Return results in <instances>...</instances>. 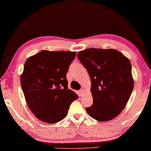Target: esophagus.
I'll list each match as a JSON object with an SVG mask.
<instances>
[{"label":"esophagus","instance_id":"1","mask_svg":"<svg viewBox=\"0 0 151 151\" xmlns=\"http://www.w3.org/2000/svg\"><path fill=\"white\" fill-rule=\"evenodd\" d=\"M85 90L84 89H83V88H81V89H80L79 90V96H82L83 94V93H84V91Z\"/></svg>","mask_w":151,"mask_h":151}]
</instances>
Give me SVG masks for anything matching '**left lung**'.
Here are the masks:
<instances>
[{
  "label": "left lung",
  "mask_w": 151,
  "mask_h": 151,
  "mask_svg": "<svg viewBox=\"0 0 151 151\" xmlns=\"http://www.w3.org/2000/svg\"><path fill=\"white\" fill-rule=\"evenodd\" d=\"M77 56L92 83L93 104L86 107L87 112L98 121L116 117L124 109L134 88L130 60L113 49H87Z\"/></svg>",
  "instance_id": "8db88e82"
}]
</instances>
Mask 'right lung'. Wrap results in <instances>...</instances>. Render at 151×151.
<instances>
[{
	"mask_svg": "<svg viewBox=\"0 0 151 151\" xmlns=\"http://www.w3.org/2000/svg\"><path fill=\"white\" fill-rule=\"evenodd\" d=\"M76 52L44 50L24 63L21 84L30 111L36 118L56 123L66 117L78 96L68 88L66 73Z\"/></svg>",
	"mask_w": 151,
	"mask_h": 151,
	"instance_id": "obj_1",
	"label": "right lung"
}]
</instances>
